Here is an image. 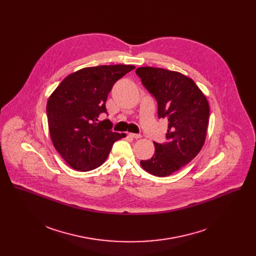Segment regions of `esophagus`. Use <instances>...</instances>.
Listing matches in <instances>:
<instances>
[{
	"label": "esophagus",
	"mask_w": 256,
	"mask_h": 256,
	"mask_svg": "<svg viewBox=\"0 0 256 256\" xmlns=\"http://www.w3.org/2000/svg\"><path fill=\"white\" fill-rule=\"evenodd\" d=\"M130 136H132V138H140L142 136L140 134H130Z\"/></svg>",
	"instance_id": "1"
}]
</instances>
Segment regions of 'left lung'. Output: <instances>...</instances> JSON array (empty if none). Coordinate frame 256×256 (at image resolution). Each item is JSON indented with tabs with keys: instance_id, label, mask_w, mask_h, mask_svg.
I'll return each instance as SVG.
<instances>
[{
	"instance_id": "obj_1",
	"label": "left lung",
	"mask_w": 256,
	"mask_h": 256,
	"mask_svg": "<svg viewBox=\"0 0 256 256\" xmlns=\"http://www.w3.org/2000/svg\"><path fill=\"white\" fill-rule=\"evenodd\" d=\"M136 74L157 100L158 118L169 122L166 142H155V154L140 165L155 176L171 175L202 148L210 116L208 100L192 79L178 72L142 66Z\"/></svg>"
}]
</instances>
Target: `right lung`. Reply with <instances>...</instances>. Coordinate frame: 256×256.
Wrapping results in <instances>:
<instances>
[{"mask_svg": "<svg viewBox=\"0 0 256 256\" xmlns=\"http://www.w3.org/2000/svg\"><path fill=\"white\" fill-rule=\"evenodd\" d=\"M134 66L85 68L68 75L50 95L46 114L50 138L62 159L79 171L104 163L114 144L124 136L102 120L106 99L114 85Z\"/></svg>", "mask_w": 256, "mask_h": 256, "instance_id": "1", "label": "right lung"}]
</instances>
